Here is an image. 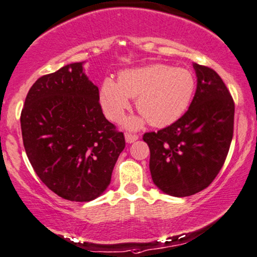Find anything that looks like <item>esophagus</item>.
I'll use <instances>...</instances> for the list:
<instances>
[{
  "instance_id": "34e87169",
  "label": "esophagus",
  "mask_w": 257,
  "mask_h": 257,
  "mask_svg": "<svg viewBox=\"0 0 257 257\" xmlns=\"http://www.w3.org/2000/svg\"><path fill=\"white\" fill-rule=\"evenodd\" d=\"M125 141L126 144H132V142H135L136 140L139 139V135L132 134V133H125Z\"/></svg>"
}]
</instances>
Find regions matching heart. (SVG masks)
<instances>
[{"label": "heart", "instance_id": "heart-1", "mask_svg": "<svg viewBox=\"0 0 257 257\" xmlns=\"http://www.w3.org/2000/svg\"><path fill=\"white\" fill-rule=\"evenodd\" d=\"M196 79L190 70L153 64L119 73L118 83L105 79L100 87V103L105 115L119 122L136 98L141 117L126 119L128 129H138L149 121L154 126H167L178 121L191 104Z\"/></svg>", "mask_w": 257, "mask_h": 257}]
</instances>
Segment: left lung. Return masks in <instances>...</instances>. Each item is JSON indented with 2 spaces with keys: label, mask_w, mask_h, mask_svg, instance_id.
Masks as SVG:
<instances>
[{
  "label": "left lung",
  "mask_w": 257,
  "mask_h": 257,
  "mask_svg": "<svg viewBox=\"0 0 257 257\" xmlns=\"http://www.w3.org/2000/svg\"><path fill=\"white\" fill-rule=\"evenodd\" d=\"M197 90L173 124L146 133L152 179L164 193L187 197L212 183L223 167L233 134L235 104L216 71L193 64Z\"/></svg>",
  "instance_id": "left-lung-1"
}]
</instances>
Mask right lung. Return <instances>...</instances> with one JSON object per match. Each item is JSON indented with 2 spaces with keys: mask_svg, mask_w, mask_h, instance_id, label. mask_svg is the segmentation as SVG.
<instances>
[{
  "mask_svg": "<svg viewBox=\"0 0 257 257\" xmlns=\"http://www.w3.org/2000/svg\"><path fill=\"white\" fill-rule=\"evenodd\" d=\"M73 63L39 78L21 112L26 154L42 183L71 201L99 197L125 147L103 115L99 91Z\"/></svg>",
  "mask_w": 257,
  "mask_h": 257,
  "instance_id": "1",
  "label": "right lung"
}]
</instances>
